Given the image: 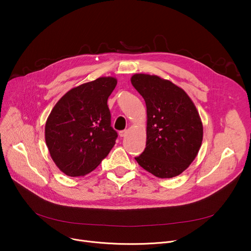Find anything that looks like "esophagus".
<instances>
[{"label":"esophagus","instance_id":"esophagus-1","mask_svg":"<svg viewBox=\"0 0 251 251\" xmlns=\"http://www.w3.org/2000/svg\"><path fill=\"white\" fill-rule=\"evenodd\" d=\"M127 133H128V130L126 129V130L120 131V132H119V135H120V137H124V136H126Z\"/></svg>","mask_w":251,"mask_h":251}]
</instances>
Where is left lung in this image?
I'll return each mask as SVG.
<instances>
[{
	"instance_id": "8db88e82",
	"label": "left lung",
	"mask_w": 251,
	"mask_h": 251,
	"mask_svg": "<svg viewBox=\"0 0 251 251\" xmlns=\"http://www.w3.org/2000/svg\"><path fill=\"white\" fill-rule=\"evenodd\" d=\"M131 83L146 100L147 147L135 160L159 178L185 171L201 147L203 127L188 95L156 75L134 74Z\"/></svg>"
}]
</instances>
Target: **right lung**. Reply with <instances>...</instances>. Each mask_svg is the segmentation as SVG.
Listing matches in <instances>:
<instances>
[{
	"instance_id": "obj_1",
	"label": "right lung",
	"mask_w": 251,
	"mask_h": 251,
	"mask_svg": "<svg viewBox=\"0 0 251 251\" xmlns=\"http://www.w3.org/2000/svg\"><path fill=\"white\" fill-rule=\"evenodd\" d=\"M116 85V78L100 77L70 89L52 108L45 128L46 143L64 174L90 173L115 146L118 133L111 126L107 101Z\"/></svg>"
}]
</instances>
